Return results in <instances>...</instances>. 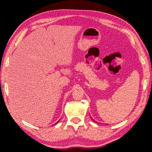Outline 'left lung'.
I'll return each instance as SVG.
<instances>
[{
  "instance_id": "obj_1",
  "label": "left lung",
  "mask_w": 152,
  "mask_h": 152,
  "mask_svg": "<svg viewBox=\"0 0 152 152\" xmlns=\"http://www.w3.org/2000/svg\"><path fill=\"white\" fill-rule=\"evenodd\" d=\"M93 119V121H95V120H94V119Z\"/></svg>"
}]
</instances>
